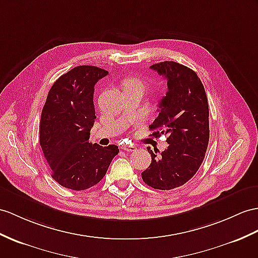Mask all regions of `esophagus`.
Segmentation results:
<instances>
[{"instance_id":"34e87169","label":"esophagus","mask_w":258,"mask_h":258,"mask_svg":"<svg viewBox=\"0 0 258 258\" xmlns=\"http://www.w3.org/2000/svg\"><path fill=\"white\" fill-rule=\"evenodd\" d=\"M123 151H127V152H133V151H136V146H134V144H122V146L120 147Z\"/></svg>"}]
</instances>
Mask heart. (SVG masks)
Masks as SVG:
<instances>
[{"instance_id": "heart-1", "label": "heart", "mask_w": 258, "mask_h": 258, "mask_svg": "<svg viewBox=\"0 0 258 258\" xmlns=\"http://www.w3.org/2000/svg\"><path fill=\"white\" fill-rule=\"evenodd\" d=\"M123 90H129V89H138L140 91H144L147 87V83L139 77H130L127 78L122 83Z\"/></svg>"}]
</instances>
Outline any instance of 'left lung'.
Here are the masks:
<instances>
[{
	"instance_id": "left-lung-1",
	"label": "left lung",
	"mask_w": 258,
	"mask_h": 258,
	"mask_svg": "<svg viewBox=\"0 0 258 258\" xmlns=\"http://www.w3.org/2000/svg\"><path fill=\"white\" fill-rule=\"evenodd\" d=\"M167 80L166 95L159 104V116L149 125L152 136H167L168 147L159 155L148 147L150 166L141 173L154 189L183 186L197 173L209 143V107L205 87L196 72L177 62L151 66Z\"/></svg>"
}]
</instances>
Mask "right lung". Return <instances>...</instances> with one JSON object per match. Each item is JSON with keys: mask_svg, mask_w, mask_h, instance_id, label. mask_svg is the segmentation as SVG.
I'll list each match as a JSON object with an SVG mask.
<instances>
[{"mask_svg": "<svg viewBox=\"0 0 258 258\" xmlns=\"http://www.w3.org/2000/svg\"><path fill=\"white\" fill-rule=\"evenodd\" d=\"M108 71L79 66L50 89L40 118L39 142L52 178L69 189L84 190L99 183L119 149L90 143L95 121L93 96L97 81Z\"/></svg>", "mask_w": 258, "mask_h": 258, "instance_id": "obj_1", "label": "right lung"}]
</instances>
